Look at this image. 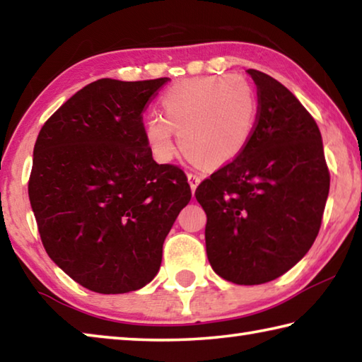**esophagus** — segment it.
Returning a JSON list of instances; mask_svg holds the SVG:
<instances>
[{"instance_id":"34e87169","label":"esophagus","mask_w":362,"mask_h":362,"mask_svg":"<svg viewBox=\"0 0 362 362\" xmlns=\"http://www.w3.org/2000/svg\"><path fill=\"white\" fill-rule=\"evenodd\" d=\"M187 177H188L189 187H192V192H194L196 187H198L199 182H201V175L196 174V173H187Z\"/></svg>"}]
</instances>
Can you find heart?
Listing matches in <instances>:
<instances>
[{"label": "heart", "mask_w": 362, "mask_h": 362, "mask_svg": "<svg viewBox=\"0 0 362 362\" xmlns=\"http://www.w3.org/2000/svg\"><path fill=\"white\" fill-rule=\"evenodd\" d=\"M161 108L164 116L150 115L144 124L155 158H174V130L183 151L206 166H223L240 156L259 118L255 90L240 76L185 79L164 93Z\"/></svg>", "instance_id": "b5f03b06"}]
</instances>
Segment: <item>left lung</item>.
Returning <instances> with one entry per match:
<instances>
[{
    "instance_id": "1",
    "label": "left lung",
    "mask_w": 362,
    "mask_h": 362,
    "mask_svg": "<svg viewBox=\"0 0 362 362\" xmlns=\"http://www.w3.org/2000/svg\"><path fill=\"white\" fill-rule=\"evenodd\" d=\"M259 118L240 156L196 188L206 212V252L218 276L235 284L273 281L313 246L330 174L313 116L286 86L247 70Z\"/></svg>"
}]
</instances>
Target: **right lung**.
I'll return each instance as SVG.
<instances>
[{"instance_id": "add662e5", "label": "right lung", "mask_w": 362, "mask_h": 362, "mask_svg": "<svg viewBox=\"0 0 362 362\" xmlns=\"http://www.w3.org/2000/svg\"><path fill=\"white\" fill-rule=\"evenodd\" d=\"M169 78H102L41 127L28 179L47 255L99 293L137 291L156 276L163 243L192 199L175 164H156L144 112Z\"/></svg>"}]
</instances>
